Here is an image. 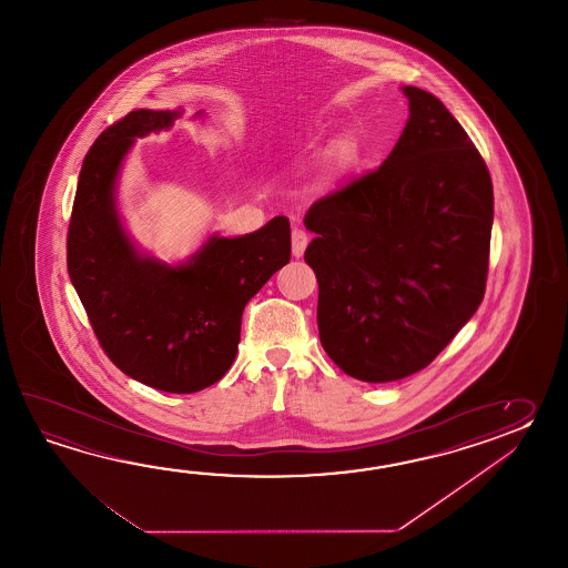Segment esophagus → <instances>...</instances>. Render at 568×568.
Here are the masks:
<instances>
[{
  "instance_id": "obj_1",
  "label": "esophagus",
  "mask_w": 568,
  "mask_h": 568,
  "mask_svg": "<svg viewBox=\"0 0 568 568\" xmlns=\"http://www.w3.org/2000/svg\"><path fill=\"white\" fill-rule=\"evenodd\" d=\"M306 245H308V235L302 230L292 231V255L301 257L304 250H306Z\"/></svg>"
}]
</instances>
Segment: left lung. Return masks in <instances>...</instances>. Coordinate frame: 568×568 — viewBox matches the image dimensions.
Segmentation results:
<instances>
[{
    "label": "left lung",
    "instance_id": "8db88e82",
    "mask_svg": "<svg viewBox=\"0 0 568 568\" xmlns=\"http://www.w3.org/2000/svg\"><path fill=\"white\" fill-rule=\"evenodd\" d=\"M410 115L379 169L316 201L304 252L318 280V335L345 374L386 384L416 374L485 294L494 186L443 101L402 87Z\"/></svg>",
    "mask_w": 568,
    "mask_h": 568
}]
</instances>
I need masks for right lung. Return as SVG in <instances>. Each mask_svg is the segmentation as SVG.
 <instances>
[{"label": "right lung", "mask_w": 568, "mask_h": 568, "mask_svg": "<svg viewBox=\"0 0 568 568\" xmlns=\"http://www.w3.org/2000/svg\"><path fill=\"white\" fill-rule=\"evenodd\" d=\"M184 109H135L97 138L74 194L67 264L109 359L144 386L193 394L227 374L245 304L290 262V221L221 237L179 264L145 254L123 227L118 182L138 138L170 130ZM203 118V111L196 113Z\"/></svg>", "instance_id": "1"}]
</instances>
